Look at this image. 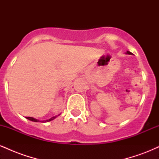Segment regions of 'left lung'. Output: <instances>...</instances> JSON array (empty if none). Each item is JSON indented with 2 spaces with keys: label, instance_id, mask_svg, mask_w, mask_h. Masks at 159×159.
I'll return each instance as SVG.
<instances>
[{
  "label": "left lung",
  "instance_id": "1",
  "mask_svg": "<svg viewBox=\"0 0 159 159\" xmlns=\"http://www.w3.org/2000/svg\"><path fill=\"white\" fill-rule=\"evenodd\" d=\"M127 54H132V53L130 52H127Z\"/></svg>",
  "mask_w": 159,
  "mask_h": 159
}]
</instances>
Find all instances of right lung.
I'll return each mask as SVG.
<instances>
[{"mask_svg":"<svg viewBox=\"0 0 159 159\" xmlns=\"http://www.w3.org/2000/svg\"><path fill=\"white\" fill-rule=\"evenodd\" d=\"M56 116H53V117L51 118V119H49V120H45V121H43V123H44V122H49V121H51V120H54V118H56ZM26 118H27V120H30V121H34V122H39V120H36V119H34V118H33V117H29V116H26Z\"/></svg>","mask_w":159,"mask_h":159,"instance_id":"right-lung-1","label":"right lung"}]
</instances>
